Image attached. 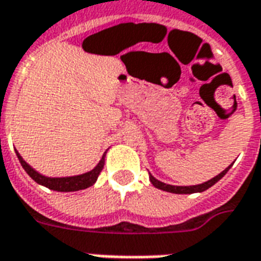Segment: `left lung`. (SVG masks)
<instances>
[{"label": "left lung", "instance_id": "left-lung-1", "mask_svg": "<svg viewBox=\"0 0 261 261\" xmlns=\"http://www.w3.org/2000/svg\"><path fill=\"white\" fill-rule=\"evenodd\" d=\"M231 165H232V164H231ZM231 165L223 170L221 173H219L217 176H215L213 179L207 180V181H205V183H202V184H197V186H172V184L162 183V181H160V180H156L152 175H150V181H151L154 187H156V189H160V190H164V191H168V193H173V194L202 193V191L207 190L209 187H212L213 184L217 183V181H219V180H220L223 176L226 175L227 172H228V169L231 168Z\"/></svg>", "mask_w": 261, "mask_h": 261}]
</instances>
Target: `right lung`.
Masks as SVG:
<instances>
[{
    "label": "right lung",
    "mask_w": 261,
    "mask_h": 261,
    "mask_svg": "<svg viewBox=\"0 0 261 261\" xmlns=\"http://www.w3.org/2000/svg\"><path fill=\"white\" fill-rule=\"evenodd\" d=\"M16 155L19 158V161H20L23 169L26 170L27 175L30 176L34 181H37L41 186L48 187V189L55 190V191H62V193L78 191V190L88 189V187L93 186L96 180H97V177H99V175H100L103 166H105V155H103L101 160L99 161V164L92 170L86 172V173H82V175L78 176H68V177H48V176L41 175L37 170L33 169L26 161L21 158V155L17 151Z\"/></svg>",
    "instance_id": "right-lung-1"
}]
</instances>
